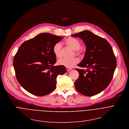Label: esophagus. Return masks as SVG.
Segmentation results:
<instances>
[{"label": "esophagus", "instance_id": "esophagus-1", "mask_svg": "<svg viewBox=\"0 0 129 129\" xmlns=\"http://www.w3.org/2000/svg\"><path fill=\"white\" fill-rule=\"evenodd\" d=\"M66 69H67V71H70V70H72V69H71V68H66Z\"/></svg>", "mask_w": 129, "mask_h": 129}]
</instances>
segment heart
Listing matches in <instances>:
<instances>
[{
  "label": "heart",
  "instance_id": "obj_1",
  "mask_svg": "<svg viewBox=\"0 0 129 129\" xmlns=\"http://www.w3.org/2000/svg\"><path fill=\"white\" fill-rule=\"evenodd\" d=\"M65 43L69 47L75 50V53L78 55H81L83 54L84 49L80 47L81 44L80 41L76 38L69 37L65 40ZM53 52L54 55L59 58L61 56V45L59 43L55 44L53 47ZM79 62V59L77 57L71 59L61 58L57 61V64L59 66H62L67 68H71L76 64Z\"/></svg>",
  "mask_w": 129,
  "mask_h": 129
}]
</instances>
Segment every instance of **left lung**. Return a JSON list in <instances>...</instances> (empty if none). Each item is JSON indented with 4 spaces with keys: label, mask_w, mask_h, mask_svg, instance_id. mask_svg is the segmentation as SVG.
<instances>
[{
    "label": "left lung",
    "mask_w": 129,
    "mask_h": 129,
    "mask_svg": "<svg viewBox=\"0 0 129 129\" xmlns=\"http://www.w3.org/2000/svg\"><path fill=\"white\" fill-rule=\"evenodd\" d=\"M79 37L86 45L84 58L76 69L79 77L75 82L76 90L87 96L96 95L105 90L111 81L116 67L113 49L105 39L90 31H84L72 35Z\"/></svg>",
    "instance_id": "left-lung-1"
}]
</instances>
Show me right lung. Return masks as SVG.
<instances>
[{
  "label": "right lung",
  "instance_id": "1",
  "mask_svg": "<svg viewBox=\"0 0 129 129\" xmlns=\"http://www.w3.org/2000/svg\"><path fill=\"white\" fill-rule=\"evenodd\" d=\"M62 38L41 33L20 46L13 66L17 81L28 92L38 96L49 94L56 88L57 77L67 72L64 66H53L56 59L53 47Z\"/></svg>",
  "mask_w": 129,
  "mask_h": 129
}]
</instances>
